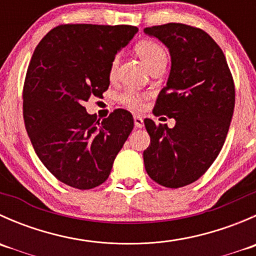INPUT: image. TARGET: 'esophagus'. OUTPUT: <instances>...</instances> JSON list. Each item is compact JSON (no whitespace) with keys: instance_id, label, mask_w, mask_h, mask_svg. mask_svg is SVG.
Wrapping results in <instances>:
<instances>
[{"instance_id":"34e87169","label":"esophagus","mask_w":256,"mask_h":256,"mask_svg":"<svg viewBox=\"0 0 256 256\" xmlns=\"http://www.w3.org/2000/svg\"><path fill=\"white\" fill-rule=\"evenodd\" d=\"M134 122H135V128H141L144 126V118L141 116L135 115L134 116Z\"/></svg>"}]
</instances>
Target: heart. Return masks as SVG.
<instances>
[{
	"label": "heart",
	"instance_id": "obj_1",
	"mask_svg": "<svg viewBox=\"0 0 256 256\" xmlns=\"http://www.w3.org/2000/svg\"><path fill=\"white\" fill-rule=\"evenodd\" d=\"M136 53L138 54L142 62L148 66V69H152L154 66H158V64H166L167 62V53L164 48L161 44L151 40H140L138 44L135 46ZM118 58H114L110 63L109 74L110 76H115L116 69H118ZM146 95L142 92H138L135 89H128L120 94L118 99L126 106L131 108V109L138 110L144 106V100Z\"/></svg>",
	"mask_w": 256,
	"mask_h": 256
}]
</instances>
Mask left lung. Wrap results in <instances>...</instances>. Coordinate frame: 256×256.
<instances>
[{
    "instance_id": "8db88e82",
    "label": "left lung",
    "mask_w": 256,
    "mask_h": 256,
    "mask_svg": "<svg viewBox=\"0 0 256 256\" xmlns=\"http://www.w3.org/2000/svg\"><path fill=\"white\" fill-rule=\"evenodd\" d=\"M168 48L171 72L154 114L176 120L174 128L144 118L151 144L144 151L147 174L180 188L202 177L220 152L233 118L236 86L226 56L200 28L167 23L144 28Z\"/></svg>"
}]
</instances>
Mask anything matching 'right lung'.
<instances>
[{
    "mask_svg": "<svg viewBox=\"0 0 256 256\" xmlns=\"http://www.w3.org/2000/svg\"><path fill=\"white\" fill-rule=\"evenodd\" d=\"M138 30L125 24H60L34 49L23 86L26 130L42 164L70 187L104 183L132 131L128 110L116 109L100 121L84 102L106 92L110 63Z\"/></svg>",
    "mask_w": 256,
    "mask_h": 256,
    "instance_id": "obj_1",
    "label": "right lung"
}]
</instances>
